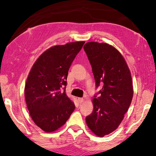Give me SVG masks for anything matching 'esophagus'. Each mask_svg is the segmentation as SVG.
<instances>
[{"mask_svg": "<svg viewBox=\"0 0 156 156\" xmlns=\"http://www.w3.org/2000/svg\"><path fill=\"white\" fill-rule=\"evenodd\" d=\"M77 100H78V101H79V103H83L84 101L83 98H78Z\"/></svg>", "mask_w": 156, "mask_h": 156, "instance_id": "esophagus-1", "label": "esophagus"}]
</instances>
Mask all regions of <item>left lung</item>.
<instances>
[{
	"mask_svg": "<svg viewBox=\"0 0 156 156\" xmlns=\"http://www.w3.org/2000/svg\"><path fill=\"white\" fill-rule=\"evenodd\" d=\"M92 66L97 88L103 85L99 97L92 99V113L86 124L99 137L115 131L124 119L133 98L132 79L122 54L107 43L87 42L83 46Z\"/></svg>",
	"mask_w": 156,
	"mask_h": 156,
	"instance_id": "obj_1",
	"label": "left lung"
}]
</instances>
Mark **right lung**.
<instances>
[{
    "mask_svg": "<svg viewBox=\"0 0 156 156\" xmlns=\"http://www.w3.org/2000/svg\"><path fill=\"white\" fill-rule=\"evenodd\" d=\"M85 42H68L48 48L33 65L24 87L30 116L46 132H55L64 125L75 105L62 87L67 84L68 70Z\"/></svg>",
    "mask_w": 156,
    "mask_h": 156,
    "instance_id": "1",
    "label": "right lung"
}]
</instances>
